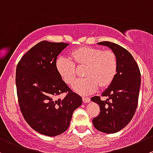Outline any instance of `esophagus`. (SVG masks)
Returning a JSON list of instances; mask_svg holds the SVG:
<instances>
[{"label":"esophagus","mask_w":153,"mask_h":153,"mask_svg":"<svg viewBox=\"0 0 153 153\" xmlns=\"http://www.w3.org/2000/svg\"><path fill=\"white\" fill-rule=\"evenodd\" d=\"M82 101H83L84 104H87V103H88L90 101V98L87 97H82Z\"/></svg>","instance_id":"esophagus-1"}]
</instances>
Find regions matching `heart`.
Instances as JSON below:
<instances>
[{"instance_id": "1", "label": "heart", "mask_w": 153, "mask_h": 153, "mask_svg": "<svg viewBox=\"0 0 153 153\" xmlns=\"http://www.w3.org/2000/svg\"><path fill=\"white\" fill-rule=\"evenodd\" d=\"M74 62L78 65H86L84 75L86 77L76 79L72 85L75 92L88 95L94 92L98 85L105 87L113 81L116 70L117 60L111 51L101 49L82 47L71 54ZM56 69L62 79L67 84H72L76 75L75 63L68 56H60L56 60Z\"/></svg>"}]
</instances>
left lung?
Listing matches in <instances>:
<instances>
[{"instance_id":"1","label":"left lung","mask_w":153,"mask_h":153,"mask_svg":"<svg viewBox=\"0 0 153 153\" xmlns=\"http://www.w3.org/2000/svg\"><path fill=\"white\" fill-rule=\"evenodd\" d=\"M98 45L108 46L116 57L117 70L113 81L101 94L107 97H91V101L99 105V115L92 123L99 131L114 134L124 128L131 120L137 107L140 87V72L131 54L125 48L111 42H100Z\"/></svg>"}]
</instances>
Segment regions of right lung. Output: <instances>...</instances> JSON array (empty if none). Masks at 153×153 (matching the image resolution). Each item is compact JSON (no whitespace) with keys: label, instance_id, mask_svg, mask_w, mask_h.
Here are the masks:
<instances>
[{"label":"right lung","instance_id":"obj_1","mask_svg":"<svg viewBox=\"0 0 153 153\" xmlns=\"http://www.w3.org/2000/svg\"><path fill=\"white\" fill-rule=\"evenodd\" d=\"M65 43L40 42L20 59L16 68V85L20 110L34 131L49 137L68 128L74 110L82 97L62 79L56 69L58 56L68 46ZM66 92L63 100L57 95Z\"/></svg>","mask_w":153,"mask_h":153}]
</instances>
